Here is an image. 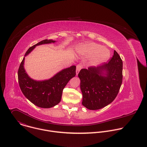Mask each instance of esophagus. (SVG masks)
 I'll return each instance as SVG.
<instances>
[{
    "label": "esophagus",
    "mask_w": 147,
    "mask_h": 147,
    "mask_svg": "<svg viewBox=\"0 0 147 147\" xmlns=\"http://www.w3.org/2000/svg\"><path fill=\"white\" fill-rule=\"evenodd\" d=\"M82 66L81 64H78L77 65V66H76V74L77 75H78L80 70L82 69Z\"/></svg>",
    "instance_id": "34e87169"
}]
</instances>
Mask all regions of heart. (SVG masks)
<instances>
[{"label":"heart","mask_w":147,"mask_h":147,"mask_svg":"<svg viewBox=\"0 0 147 147\" xmlns=\"http://www.w3.org/2000/svg\"><path fill=\"white\" fill-rule=\"evenodd\" d=\"M81 53L87 56H93L94 63H98L107 60L111 55L109 50L95 43L83 45L80 48Z\"/></svg>","instance_id":"b5f03b06"}]
</instances>
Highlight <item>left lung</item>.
<instances>
[{"label": "left lung", "mask_w": 147, "mask_h": 147, "mask_svg": "<svg viewBox=\"0 0 147 147\" xmlns=\"http://www.w3.org/2000/svg\"><path fill=\"white\" fill-rule=\"evenodd\" d=\"M123 61L116 51L108 63L82 69L78 73L82 104L98 110L108 105L117 95L123 80Z\"/></svg>", "instance_id": "obj_1"}]
</instances>
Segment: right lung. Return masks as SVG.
I'll use <instances>...</instances> for the list:
<instances>
[{
  "instance_id": "right-lung-1",
  "label": "right lung",
  "mask_w": 147,
  "mask_h": 147,
  "mask_svg": "<svg viewBox=\"0 0 147 147\" xmlns=\"http://www.w3.org/2000/svg\"><path fill=\"white\" fill-rule=\"evenodd\" d=\"M52 39H45L30 47L25 54L28 55L36 46L55 42ZM24 57L18 70L19 86L24 96L36 106L42 108H50L57 105L61 100L65 86L76 75V66L62 70L51 78L44 81L31 79L24 68Z\"/></svg>"
}]
</instances>
